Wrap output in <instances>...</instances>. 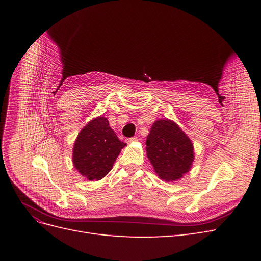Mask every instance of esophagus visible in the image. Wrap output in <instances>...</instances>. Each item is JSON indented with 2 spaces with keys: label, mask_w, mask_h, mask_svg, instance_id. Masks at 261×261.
I'll return each instance as SVG.
<instances>
[{
  "label": "esophagus",
  "mask_w": 261,
  "mask_h": 261,
  "mask_svg": "<svg viewBox=\"0 0 261 261\" xmlns=\"http://www.w3.org/2000/svg\"><path fill=\"white\" fill-rule=\"evenodd\" d=\"M137 140H138V138H137V137H132V138L126 139V141H127L128 144H130V143H135V141H137Z\"/></svg>",
  "instance_id": "1"
}]
</instances>
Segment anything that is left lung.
<instances>
[{"label": "left lung", "mask_w": 261, "mask_h": 261, "mask_svg": "<svg viewBox=\"0 0 261 261\" xmlns=\"http://www.w3.org/2000/svg\"><path fill=\"white\" fill-rule=\"evenodd\" d=\"M146 151L155 173L163 180L183 177L194 162L192 140L171 120L153 123L146 140Z\"/></svg>", "instance_id": "left-lung-1"}]
</instances>
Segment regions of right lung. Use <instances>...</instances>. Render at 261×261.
<instances>
[{
  "instance_id": "right-lung-1",
  "label": "right lung",
  "mask_w": 261,
  "mask_h": 261,
  "mask_svg": "<svg viewBox=\"0 0 261 261\" xmlns=\"http://www.w3.org/2000/svg\"><path fill=\"white\" fill-rule=\"evenodd\" d=\"M126 146L110 127L108 118H93L80 132L73 148L75 169L89 180H99L111 171Z\"/></svg>"
}]
</instances>
